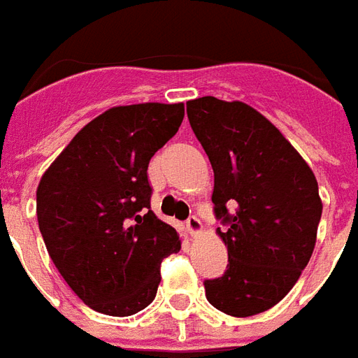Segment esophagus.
<instances>
[{
  "mask_svg": "<svg viewBox=\"0 0 358 358\" xmlns=\"http://www.w3.org/2000/svg\"><path fill=\"white\" fill-rule=\"evenodd\" d=\"M187 229L191 233L192 237H199L200 233H202V222H200L196 215H191L189 220H187Z\"/></svg>",
  "mask_w": 358,
  "mask_h": 358,
  "instance_id": "34e87169",
  "label": "esophagus"
}]
</instances>
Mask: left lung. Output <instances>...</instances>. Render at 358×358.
Masks as SVG:
<instances>
[{
	"label": "left lung",
	"mask_w": 358,
	"mask_h": 358,
	"mask_svg": "<svg viewBox=\"0 0 358 358\" xmlns=\"http://www.w3.org/2000/svg\"><path fill=\"white\" fill-rule=\"evenodd\" d=\"M187 115L214 169L215 215L227 225L215 233L229 264L222 278L204 281L208 303L237 318L264 313L313 256L318 181L280 129L248 103L202 96L187 102Z\"/></svg>",
	"instance_id": "8db88e82"
}]
</instances>
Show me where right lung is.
Here are the masks:
<instances>
[{"instance_id": "obj_1", "label": "right lung", "mask_w": 358, "mask_h": 358, "mask_svg": "<svg viewBox=\"0 0 358 358\" xmlns=\"http://www.w3.org/2000/svg\"><path fill=\"white\" fill-rule=\"evenodd\" d=\"M185 103L115 106L78 131L36 189L40 233L53 264L96 313L131 316L150 305L159 264L181 250L150 210V158L173 136Z\"/></svg>"}]
</instances>
